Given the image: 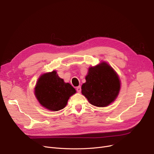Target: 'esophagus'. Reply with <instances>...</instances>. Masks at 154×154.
I'll return each mask as SVG.
<instances>
[{
    "instance_id": "obj_1",
    "label": "esophagus",
    "mask_w": 154,
    "mask_h": 154,
    "mask_svg": "<svg viewBox=\"0 0 154 154\" xmlns=\"http://www.w3.org/2000/svg\"><path fill=\"white\" fill-rule=\"evenodd\" d=\"M76 90H77V91L79 93H80V92H81V87H80V86H78V87L76 88Z\"/></svg>"
}]
</instances>
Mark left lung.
<instances>
[{
    "label": "left lung",
    "instance_id": "obj_1",
    "mask_svg": "<svg viewBox=\"0 0 154 154\" xmlns=\"http://www.w3.org/2000/svg\"><path fill=\"white\" fill-rule=\"evenodd\" d=\"M86 82L82 85V94L92 105L106 107L117 97L120 88L116 72L107 63L102 62L88 69Z\"/></svg>",
    "mask_w": 154,
    "mask_h": 154
}]
</instances>
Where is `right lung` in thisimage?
Returning <instances> with one entry per match:
<instances>
[{
	"mask_svg": "<svg viewBox=\"0 0 154 154\" xmlns=\"http://www.w3.org/2000/svg\"><path fill=\"white\" fill-rule=\"evenodd\" d=\"M75 92V88L65 83L55 71L40 76L35 88V95L40 103L52 111L63 109L70 97Z\"/></svg>",
	"mask_w": 154,
	"mask_h": 154,
	"instance_id": "1",
	"label": "right lung"
}]
</instances>
